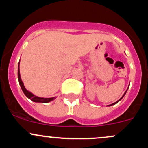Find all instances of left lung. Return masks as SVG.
Listing matches in <instances>:
<instances>
[{
	"instance_id": "left-lung-1",
	"label": "left lung",
	"mask_w": 148,
	"mask_h": 148,
	"mask_svg": "<svg viewBox=\"0 0 148 148\" xmlns=\"http://www.w3.org/2000/svg\"><path fill=\"white\" fill-rule=\"evenodd\" d=\"M127 90H128V89H127ZM127 91H126V92H125V94H124V95H123V97H121V98H120V99H119V100H118V101H116V102H115V103H112V104H111V105H108V106H112V105H113V104H115V103H118V101H120V100H121L122 99H123V97H124V96H125V94H126Z\"/></svg>"
}]
</instances>
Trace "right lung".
I'll list each match as a JSON object with an SVG mask.
<instances>
[{
	"instance_id": "obj_1",
	"label": "right lung",
	"mask_w": 148,
	"mask_h": 148,
	"mask_svg": "<svg viewBox=\"0 0 148 148\" xmlns=\"http://www.w3.org/2000/svg\"><path fill=\"white\" fill-rule=\"evenodd\" d=\"M19 64V63H18ZM18 82H19V85L21 86L22 91L23 92V93L25 94V95L28 98L31 100V101H34V102H41V103H47L49 102V101H52V100L54 99L55 97H52V98H42V97H39L35 96L33 94L30 93V92H28L25 89L24 86H23V82H22L21 79V76H20V72H19V65L18 66Z\"/></svg>"
}]
</instances>
